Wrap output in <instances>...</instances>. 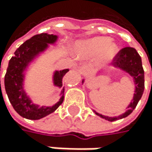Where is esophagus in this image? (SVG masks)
I'll return each instance as SVG.
<instances>
[{
  "label": "esophagus",
  "instance_id": "obj_1",
  "mask_svg": "<svg viewBox=\"0 0 152 152\" xmlns=\"http://www.w3.org/2000/svg\"><path fill=\"white\" fill-rule=\"evenodd\" d=\"M78 69H79V71H80V73H81L82 75H86V74H88V73L90 72L89 67H88V66H80Z\"/></svg>",
  "mask_w": 152,
  "mask_h": 152
}]
</instances>
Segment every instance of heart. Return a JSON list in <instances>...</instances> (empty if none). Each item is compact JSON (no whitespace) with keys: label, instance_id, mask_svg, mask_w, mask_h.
Listing matches in <instances>:
<instances>
[{"label":"heart","instance_id":"b5f03b06","mask_svg":"<svg viewBox=\"0 0 152 152\" xmlns=\"http://www.w3.org/2000/svg\"><path fill=\"white\" fill-rule=\"evenodd\" d=\"M118 45L110 42L107 37H94L78 46V55L84 58H91L99 56L98 64H105L111 61L118 54Z\"/></svg>","mask_w":152,"mask_h":152}]
</instances>
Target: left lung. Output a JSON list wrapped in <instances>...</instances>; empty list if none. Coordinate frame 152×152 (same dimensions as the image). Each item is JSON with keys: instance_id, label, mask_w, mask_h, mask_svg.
Segmentation results:
<instances>
[{"instance_id": "8db88e82", "label": "left lung", "mask_w": 152, "mask_h": 152, "mask_svg": "<svg viewBox=\"0 0 152 152\" xmlns=\"http://www.w3.org/2000/svg\"><path fill=\"white\" fill-rule=\"evenodd\" d=\"M113 65L115 67H118L126 71L133 77L134 83H135V93H134V96L130 104L128 106V110L118 117H107L95 111L97 116L108 121H115L128 117L137 107L144 91V70L142 67L141 58L135 48L128 46L119 50L113 59ZM83 82L84 80L82 83Z\"/></svg>"}]
</instances>
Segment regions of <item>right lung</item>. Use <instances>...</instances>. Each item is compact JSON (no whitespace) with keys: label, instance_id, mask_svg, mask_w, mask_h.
Returning <instances> with one entry per match:
<instances>
[{"label":"right lung","instance_id":"right-lung-1","mask_svg":"<svg viewBox=\"0 0 152 152\" xmlns=\"http://www.w3.org/2000/svg\"><path fill=\"white\" fill-rule=\"evenodd\" d=\"M56 39L57 36L54 34H36L25 41L14 52V56L9 61L4 77L5 90L15 111L27 119L36 120L53 113L64 101L65 86H63V77L68 72V69L56 71L54 74V84L55 86L62 88V91L59 101L53 107H39L38 105L32 103L31 99L27 96L23 88L24 77L23 72L28 66L29 63L32 62L40 53L44 52L48 47V44H54Z\"/></svg>","mask_w":152,"mask_h":152}]
</instances>
